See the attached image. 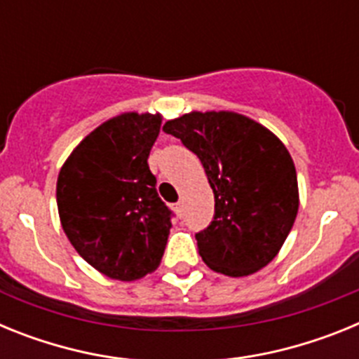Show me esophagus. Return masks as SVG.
<instances>
[{
    "label": "esophagus",
    "instance_id": "1",
    "mask_svg": "<svg viewBox=\"0 0 359 359\" xmlns=\"http://www.w3.org/2000/svg\"><path fill=\"white\" fill-rule=\"evenodd\" d=\"M172 210L176 212V215H180V217H182V212H183V203H182V201L174 203V205H172Z\"/></svg>",
    "mask_w": 359,
    "mask_h": 359
}]
</instances>
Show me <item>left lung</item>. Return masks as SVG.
I'll return each mask as SVG.
<instances>
[{"mask_svg":"<svg viewBox=\"0 0 359 359\" xmlns=\"http://www.w3.org/2000/svg\"><path fill=\"white\" fill-rule=\"evenodd\" d=\"M163 131L192 151L214 190V221L196 233L205 264L252 275L277 257L298 212L297 170L273 133L233 111H192Z\"/></svg>","mask_w":359,"mask_h":359,"instance_id":"8db88e82","label":"left lung"}]
</instances>
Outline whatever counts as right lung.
Instances as JSON below:
<instances>
[{"mask_svg":"<svg viewBox=\"0 0 359 359\" xmlns=\"http://www.w3.org/2000/svg\"><path fill=\"white\" fill-rule=\"evenodd\" d=\"M161 115L122 113L73 149L57 177L62 230L88 264L131 282L160 266L172 212L147 163Z\"/></svg>","mask_w":359,"mask_h":359,"instance_id":"obj_1","label":"right lung"}]
</instances>
